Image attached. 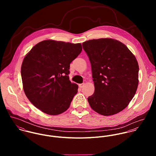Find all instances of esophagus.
I'll list each match as a JSON object with an SVG mask.
<instances>
[{"instance_id":"obj_1","label":"esophagus","mask_w":156,"mask_h":156,"mask_svg":"<svg viewBox=\"0 0 156 156\" xmlns=\"http://www.w3.org/2000/svg\"><path fill=\"white\" fill-rule=\"evenodd\" d=\"M85 83H81V84H79V87L80 88H83V87L85 86Z\"/></svg>"}]
</instances>
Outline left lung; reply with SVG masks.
<instances>
[{"label": "left lung", "mask_w": 156, "mask_h": 156, "mask_svg": "<svg viewBox=\"0 0 156 156\" xmlns=\"http://www.w3.org/2000/svg\"><path fill=\"white\" fill-rule=\"evenodd\" d=\"M89 57L94 93L88 98L90 108L110 116L124 109L137 88L139 66L133 54L121 42L112 38L82 43Z\"/></svg>", "instance_id": "8db88e82"}]
</instances>
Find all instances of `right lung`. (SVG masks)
<instances>
[{
	"instance_id": "add662e5",
	"label": "right lung",
	"mask_w": 156,
	"mask_h": 156,
	"mask_svg": "<svg viewBox=\"0 0 156 156\" xmlns=\"http://www.w3.org/2000/svg\"><path fill=\"white\" fill-rule=\"evenodd\" d=\"M82 50L80 43L48 40L34 46L26 55L21 68L23 87L37 108L50 115L69 108L78 89L69 79V65Z\"/></svg>"
}]
</instances>
